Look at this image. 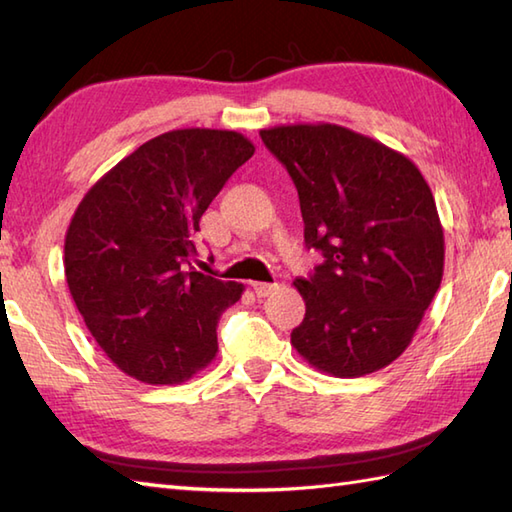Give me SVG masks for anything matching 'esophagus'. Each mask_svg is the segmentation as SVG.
<instances>
[{
    "mask_svg": "<svg viewBox=\"0 0 512 512\" xmlns=\"http://www.w3.org/2000/svg\"><path fill=\"white\" fill-rule=\"evenodd\" d=\"M253 290H255L257 297H268V295H273V292L277 290V284H264V281H255Z\"/></svg>",
    "mask_w": 512,
    "mask_h": 512,
    "instance_id": "obj_1",
    "label": "esophagus"
}]
</instances>
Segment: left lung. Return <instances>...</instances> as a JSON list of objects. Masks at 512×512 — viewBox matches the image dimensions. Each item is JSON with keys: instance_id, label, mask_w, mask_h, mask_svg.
<instances>
[{"instance_id": "8db88e82", "label": "left lung", "mask_w": 512, "mask_h": 512, "mask_svg": "<svg viewBox=\"0 0 512 512\" xmlns=\"http://www.w3.org/2000/svg\"><path fill=\"white\" fill-rule=\"evenodd\" d=\"M295 182L306 248L323 262L295 286L306 317L290 341L336 378L378 372L407 350L440 288L444 233L413 162L339 125L259 132Z\"/></svg>"}]
</instances>
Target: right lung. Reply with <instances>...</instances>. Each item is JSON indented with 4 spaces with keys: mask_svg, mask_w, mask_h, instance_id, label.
<instances>
[{
    "mask_svg": "<svg viewBox=\"0 0 512 512\" xmlns=\"http://www.w3.org/2000/svg\"><path fill=\"white\" fill-rule=\"evenodd\" d=\"M255 154L226 129H176L140 145L85 193L65 235V281L88 330L125 374L176 385L209 365L217 321L242 284L195 270L202 213Z\"/></svg>",
    "mask_w": 512,
    "mask_h": 512,
    "instance_id": "add662e5",
    "label": "right lung"
}]
</instances>
